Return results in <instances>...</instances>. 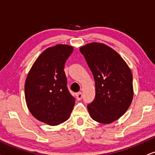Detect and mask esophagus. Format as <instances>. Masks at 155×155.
Here are the masks:
<instances>
[{
	"mask_svg": "<svg viewBox=\"0 0 155 155\" xmlns=\"http://www.w3.org/2000/svg\"><path fill=\"white\" fill-rule=\"evenodd\" d=\"M76 99H77V100H81V98H82V94L81 92H79V93H76Z\"/></svg>",
	"mask_w": 155,
	"mask_h": 155,
	"instance_id": "esophagus-1",
	"label": "esophagus"
}]
</instances>
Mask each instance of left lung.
<instances>
[{
    "label": "left lung",
    "mask_w": 155,
    "mask_h": 155,
    "mask_svg": "<svg viewBox=\"0 0 155 155\" xmlns=\"http://www.w3.org/2000/svg\"><path fill=\"white\" fill-rule=\"evenodd\" d=\"M95 81V99L87 109L94 120L110 124L126 112L134 96L132 74L111 47L93 42L80 47Z\"/></svg>",
    "instance_id": "obj_1"
}]
</instances>
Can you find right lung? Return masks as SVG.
Here are the masks:
<instances>
[{
    "label": "right lung",
    "instance_id": "add662e5",
    "mask_svg": "<svg viewBox=\"0 0 155 155\" xmlns=\"http://www.w3.org/2000/svg\"><path fill=\"white\" fill-rule=\"evenodd\" d=\"M73 46L58 44L46 48L37 58L25 82L28 110L38 121L58 125L70 117L75 99L67 88L64 65Z\"/></svg>",
    "mask_w": 155,
    "mask_h": 155
}]
</instances>
